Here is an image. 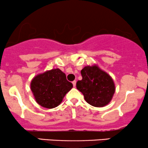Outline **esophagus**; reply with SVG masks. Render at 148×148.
Instances as JSON below:
<instances>
[{
    "label": "esophagus",
    "mask_w": 148,
    "mask_h": 148,
    "mask_svg": "<svg viewBox=\"0 0 148 148\" xmlns=\"http://www.w3.org/2000/svg\"><path fill=\"white\" fill-rule=\"evenodd\" d=\"M76 81H72V84H73V86H74V87H75V86H76Z\"/></svg>",
    "instance_id": "obj_1"
}]
</instances>
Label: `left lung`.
<instances>
[{"mask_svg": "<svg viewBox=\"0 0 148 148\" xmlns=\"http://www.w3.org/2000/svg\"><path fill=\"white\" fill-rule=\"evenodd\" d=\"M82 80L76 83V88L84 95L85 100L95 107L106 106L115 92L111 77L97 66L85 67L81 71Z\"/></svg>", "mask_w": 148, "mask_h": 148, "instance_id": "1", "label": "left lung"}]
</instances>
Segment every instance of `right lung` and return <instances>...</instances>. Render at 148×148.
<instances>
[{"label": "right lung", "instance_id": "1", "mask_svg": "<svg viewBox=\"0 0 148 148\" xmlns=\"http://www.w3.org/2000/svg\"><path fill=\"white\" fill-rule=\"evenodd\" d=\"M72 87V83L67 81L64 73L59 69L39 74L32 80L30 84L37 102L47 108L58 106Z\"/></svg>", "mask_w": 148, "mask_h": 148}]
</instances>
